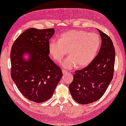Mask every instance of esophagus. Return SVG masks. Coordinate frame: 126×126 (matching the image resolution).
<instances>
[{
  "instance_id": "1",
  "label": "esophagus",
  "mask_w": 126,
  "mask_h": 126,
  "mask_svg": "<svg viewBox=\"0 0 126 126\" xmlns=\"http://www.w3.org/2000/svg\"><path fill=\"white\" fill-rule=\"evenodd\" d=\"M62 73H63V75H65L68 73V71L66 70H62Z\"/></svg>"
}]
</instances>
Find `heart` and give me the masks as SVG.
Segmentation results:
<instances>
[{"label": "heart", "mask_w": 126, "mask_h": 126, "mask_svg": "<svg viewBox=\"0 0 126 126\" xmlns=\"http://www.w3.org/2000/svg\"><path fill=\"white\" fill-rule=\"evenodd\" d=\"M101 38L95 32L73 30L65 32L58 41H51L49 51L53 60L60 63L67 54L69 57L61 64L65 69L75 66L83 68L92 62L97 54L101 45Z\"/></svg>", "instance_id": "heart-1"}]
</instances>
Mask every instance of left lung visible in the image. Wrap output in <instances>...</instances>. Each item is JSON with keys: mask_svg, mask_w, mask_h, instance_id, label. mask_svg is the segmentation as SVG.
I'll return each mask as SVG.
<instances>
[{"mask_svg": "<svg viewBox=\"0 0 126 126\" xmlns=\"http://www.w3.org/2000/svg\"><path fill=\"white\" fill-rule=\"evenodd\" d=\"M97 30L102 39L98 54L87 66L75 71L69 87L74 100L82 104L99 100L113 77L115 51L113 42L107 34Z\"/></svg>", "mask_w": 126, "mask_h": 126, "instance_id": "8db88e82", "label": "left lung"}]
</instances>
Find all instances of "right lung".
Returning <instances> with one entry per match:
<instances>
[{
    "label": "right lung",
    "instance_id": "1",
    "mask_svg": "<svg viewBox=\"0 0 126 126\" xmlns=\"http://www.w3.org/2000/svg\"><path fill=\"white\" fill-rule=\"evenodd\" d=\"M54 33L53 29H29L16 39L11 51L13 81L23 96L36 103L52 97L63 76L49 56V39Z\"/></svg>",
    "mask_w": 126,
    "mask_h": 126
}]
</instances>
